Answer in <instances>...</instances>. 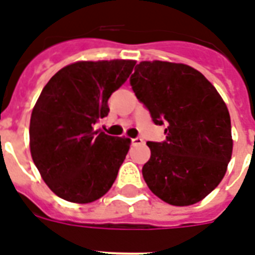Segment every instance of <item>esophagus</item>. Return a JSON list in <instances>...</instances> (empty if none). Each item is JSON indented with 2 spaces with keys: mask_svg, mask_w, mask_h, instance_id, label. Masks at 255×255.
Instances as JSON below:
<instances>
[{
  "mask_svg": "<svg viewBox=\"0 0 255 255\" xmlns=\"http://www.w3.org/2000/svg\"><path fill=\"white\" fill-rule=\"evenodd\" d=\"M131 143L132 145H141L144 144V140H143L141 137H135V139H132Z\"/></svg>",
  "mask_w": 255,
  "mask_h": 255,
  "instance_id": "obj_1",
  "label": "esophagus"
}]
</instances>
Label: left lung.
I'll list each match as a JSON object with an SVG mask.
<instances>
[{
  "label": "left lung",
  "mask_w": 255,
  "mask_h": 255,
  "mask_svg": "<svg viewBox=\"0 0 255 255\" xmlns=\"http://www.w3.org/2000/svg\"><path fill=\"white\" fill-rule=\"evenodd\" d=\"M129 81L153 123L167 126L166 140L147 143L151 158L141 170L145 183L168 205L201 202L221 183L233 153L223 99L201 72L186 64L141 61Z\"/></svg>",
  "instance_id": "8db88e82"
}]
</instances>
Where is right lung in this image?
<instances>
[{"label": "right lung", "mask_w": 255, "mask_h": 255, "mask_svg": "<svg viewBox=\"0 0 255 255\" xmlns=\"http://www.w3.org/2000/svg\"><path fill=\"white\" fill-rule=\"evenodd\" d=\"M135 60L76 61L56 73L33 107L30 153L42 180L68 202L91 203L108 192L131 139L93 129Z\"/></svg>", "instance_id": "right-lung-1"}]
</instances>
